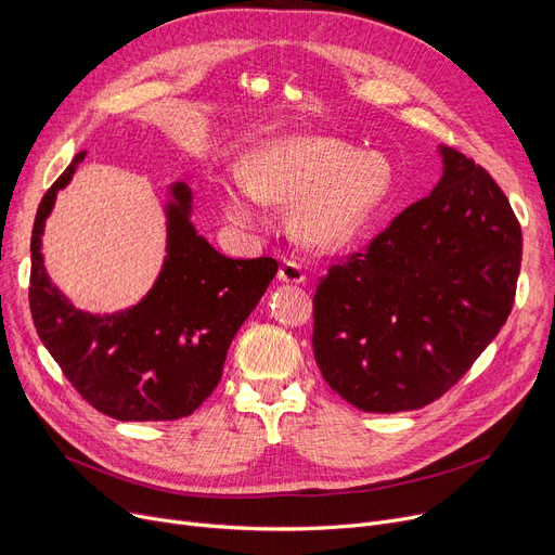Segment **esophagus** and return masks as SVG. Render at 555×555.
<instances>
[{"label": "esophagus", "instance_id": "34e87169", "mask_svg": "<svg viewBox=\"0 0 555 555\" xmlns=\"http://www.w3.org/2000/svg\"><path fill=\"white\" fill-rule=\"evenodd\" d=\"M279 281H283V283H304L306 272L297 260H283V266L279 270Z\"/></svg>", "mask_w": 555, "mask_h": 555}]
</instances>
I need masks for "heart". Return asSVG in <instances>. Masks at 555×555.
I'll use <instances>...</instances> for the list:
<instances>
[{
    "label": "heart",
    "instance_id": "b5f03b06",
    "mask_svg": "<svg viewBox=\"0 0 555 555\" xmlns=\"http://www.w3.org/2000/svg\"><path fill=\"white\" fill-rule=\"evenodd\" d=\"M391 168L377 153H358L326 137H297L256 151L241 186H220L224 216L241 227L260 222L258 202L295 204L293 227L319 247L344 243L387 193Z\"/></svg>",
    "mask_w": 555,
    "mask_h": 555
}]
</instances>
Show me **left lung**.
<instances>
[{
	"label": "left lung",
	"mask_w": 555,
	"mask_h": 555,
	"mask_svg": "<svg viewBox=\"0 0 555 555\" xmlns=\"http://www.w3.org/2000/svg\"><path fill=\"white\" fill-rule=\"evenodd\" d=\"M443 178L312 297L324 380L371 414L412 412L470 371L515 304L521 227L490 172L441 149Z\"/></svg>",
	"instance_id": "1"
}]
</instances>
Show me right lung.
<instances>
[{"label": "right lung", "mask_w": 555, "mask_h": 555, "mask_svg": "<svg viewBox=\"0 0 555 555\" xmlns=\"http://www.w3.org/2000/svg\"><path fill=\"white\" fill-rule=\"evenodd\" d=\"M85 159L78 153L44 193L31 236L28 304L36 331L72 387L116 421H178L193 414L222 377L233 335L260 301L279 262L233 260L197 236L191 189L172 184L168 256L149 295L134 308L96 317L74 308L42 266V231L55 193Z\"/></svg>", "instance_id": "1"}]
</instances>
